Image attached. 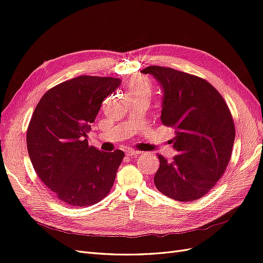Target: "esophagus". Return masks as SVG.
Listing matches in <instances>:
<instances>
[{"label": "esophagus", "instance_id": "esophagus-1", "mask_svg": "<svg viewBox=\"0 0 263 263\" xmlns=\"http://www.w3.org/2000/svg\"><path fill=\"white\" fill-rule=\"evenodd\" d=\"M125 153H126V156L132 157V156H137V155H140V154H141V151H137V150H132V149H128V150H126Z\"/></svg>", "mask_w": 263, "mask_h": 263}]
</instances>
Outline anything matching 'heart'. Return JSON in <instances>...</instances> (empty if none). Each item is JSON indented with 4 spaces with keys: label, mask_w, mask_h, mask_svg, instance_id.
I'll use <instances>...</instances> for the list:
<instances>
[{
    "label": "heart",
    "mask_w": 263,
    "mask_h": 263,
    "mask_svg": "<svg viewBox=\"0 0 263 263\" xmlns=\"http://www.w3.org/2000/svg\"><path fill=\"white\" fill-rule=\"evenodd\" d=\"M150 84L147 79L142 77H135L128 83V95L139 93H150Z\"/></svg>",
    "instance_id": "heart-1"
}]
</instances>
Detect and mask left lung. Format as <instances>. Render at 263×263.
<instances>
[{
  "label": "left lung",
  "mask_w": 263,
  "mask_h": 263,
  "mask_svg": "<svg viewBox=\"0 0 263 263\" xmlns=\"http://www.w3.org/2000/svg\"><path fill=\"white\" fill-rule=\"evenodd\" d=\"M163 90L161 122L176 130L172 139L179 155L171 162L161 155L155 185L180 202L208 194L226 171L233 153L235 124L225 100L200 77L172 68L150 66Z\"/></svg>",
  "instance_id": "obj_1"
}]
</instances>
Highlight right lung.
I'll list each match as a JSON object with an SVG mask.
<instances>
[{"mask_svg": "<svg viewBox=\"0 0 263 263\" xmlns=\"http://www.w3.org/2000/svg\"><path fill=\"white\" fill-rule=\"evenodd\" d=\"M121 79L80 76L47 91L27 128V150L35 172L62 203L97 204L109 193L125 154L90 146L86 133L102 102Z\"/></svg>", "mask_w": 263, "mask_h": 263, "instance_id": "right-lung-1", "label": "right lung"}]
</instances>
